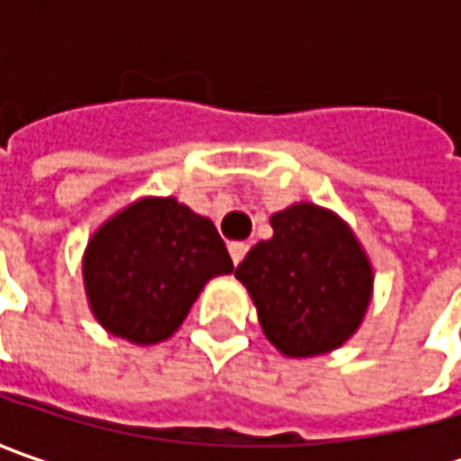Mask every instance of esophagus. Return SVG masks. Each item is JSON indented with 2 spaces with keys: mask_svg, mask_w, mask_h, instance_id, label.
Returning <instances> with one entry per match:
<instances>
[{
  "mask_svg": "<svg viewBox=\"0 0 461 461\" xmlns=\"http://www.w3.org/2000/svg\"><path fill=\"white\" fill-rule=\"evenodd\" d=\"M228 251H230V258H233V264L239 267L243 257H246V251H249V243H243V240H236V243H230L228 246Z\"/></svg>",
  "mask_w": 461,
  "mask_h": 461,
  "instance_id": "esophagus-1",
  "label": "esophagus"
}]
</instances>
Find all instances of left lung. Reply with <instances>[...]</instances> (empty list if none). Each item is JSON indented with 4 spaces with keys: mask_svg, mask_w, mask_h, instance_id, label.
<instances>
[{
    "mask_svg": "<svg viewBox=\"0 0 461 461\" xmlns=\"http://www.w3.org/2000/svg\"><path fill=\"white\" fill-rule=\"evenodd\" d=\"M275 236L236 269L269 344L290 359L330 354L362 326L375 269L344 218L312 203L275 212Z\"/></svg>",
    "mask_w": 461,
    "mask_h": 461,
    "instance_id": "1",
    "label": "left lung"
}]
</instances>
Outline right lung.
Here are the masks:
<instances>
[{"instance_id": "1", "label": "right lung", "mask_w": 461, "mask_h": 461, "mask_svg": "<svg viewBox=\"0 0 461 461\" xmlns=\"http://www.w3.org/2000/svg\"><path fill=\"white\" fill-rule=\"evenodd\" d=\"M230 272L212 221L176 197H140L117 210L81 258L92 315L107 333L138 346L174 336L204 285Z\"/></svg>"}]
</instances>
